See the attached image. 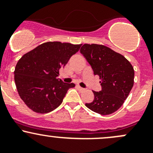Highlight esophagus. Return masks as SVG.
Wrapping results in <instances>:
<instances>
[{"mask_svg":"<svg viewBox=\"0 0 153 153\" xmlns=\"http://www.w3.org/2000/svg\"><path fill=\"white\" fill-rule=\"evenodd\" d=\"M76 87H77V88H78L79 91H84V88H82L81 86L76 85Z\"/></svg>","mask_w":153,"mask_h":153,"instance_id":"obj_1","label":"esophagus"}]
</instances>
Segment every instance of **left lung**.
Listing matches in <instances>:
<instances>
[{"mask_svg":"<svg viewBox=\"0 0 153 153\" xmlns=\"http://www.w3.org/2000/svg\"><path fill=\"white\" fill-rule=\"evenodd\" d=\"M80 53L100 76V91H93L94 99L85 105L102 115L114 113L121 107L134 85V68L123 56L111 48L85 44Z\"/></svg>","mask_w":153,"mask_h":153,"instance_id":"left-lung-1","label":"left lung"}]
</instances>
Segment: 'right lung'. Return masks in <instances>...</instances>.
I'll return each mask as SVG.
<instances>
[{"instance_id": "right-lung-1", "label": "right lung", "mask_w": 153, "mask_h": 153, "mask_svg": "<svg viewBox=\"0 0 153 153\" xmlns=\"http://www.w3.org/2000/svg\"><path fill=\"white\" fill-rule=\"evenodd\" d=\"M81 45L45 42L25 54L15 69V82L22 100L30 109L40 114L52 111L62 102L74 83L57 78L59 71Z\"/></svg>"}]
</instances>
